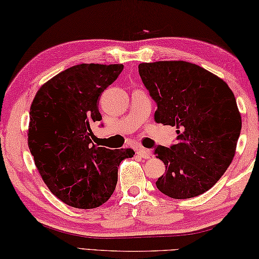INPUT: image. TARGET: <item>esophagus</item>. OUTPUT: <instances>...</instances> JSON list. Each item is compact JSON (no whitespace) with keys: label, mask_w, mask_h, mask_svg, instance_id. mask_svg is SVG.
Segmentation results:
<instances>
[{"label":"esophagus","mask_w":259,"mask_h":259,"mask_svg":"<svg viewBox=\"0 0 259 259\" xmlns=\"http://www.w3.org/2000/svg\"><path fill=\"white\" fill-rule=\"evenodd\" d=\"M137 154H138V156H140V157H142V158H150L152 156L151 151L148 149H145V148H140V149L137 151Z\"/></svg>","instance_id":"esophagus-1"}]
</instances>
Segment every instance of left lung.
Instances as JSON below:
<instances>
[{
    "label": "left lung",
    "instance_id": "1",
    "mask_svg": "<svg viewBox=\"0 0 259 259\" xmlns=\"http://www.w3.org/2000/svg\"><path fill=\"white\" fill-rule=\"evenodd\" d=\"M139 73L157 103L155 121L177 128V143L156 148L165 175L156 181L177 200L198 196L215 185L234 158L241 113L228 84L184 61L141 63Z\"/></svg>",
    "mask_w": 259,
    "mask_h": 259
}]
</instances>
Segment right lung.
I'll list each match as a JSON object with an SVG mask.
<instances>
[{
  "mask_svg": "<svg viewBox=\"0 0 259 259\" xmlns=\"http://www.w3.org/2000/svg\"><path fill=\"white\" fill-rule=\"evenodd\" d=\"M122 69V64L74 65L42 84L32 102L28 148L47 187L70 206L94 209L107 202L121 160L135 154L93 143V127L102 120L100 96Z\"/></svg>",
  "mask_w": 259,
  "mask_h": 259,
  "instance_id": "right-lung-1",
  "label": "right lung"
}]
</instances>
